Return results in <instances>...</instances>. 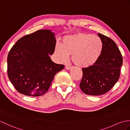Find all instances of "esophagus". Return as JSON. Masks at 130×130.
<instances>
[{"mask_svg":"<svg viewBox=\"0 0 130 130\" xmlns=\"http://www.w3.org/2000/svg\"><path fill=\"white\" fill-rule=\"evenodd\" d=\"M65 69L67 70H70L71 69V67H70V66H66L65 67Z\"/></svg>","mask_w":130,"mask_h":130,"instance_id":"34e87169","label":"esophagus"}]
</instances>
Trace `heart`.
I'll list each match as a JSON object with an SVG mask.
<instances>
[{
    "mask_svg": "<svg viewBox=\"0 0 130 130\" xmlns=\"http://www.w3.org/2000/svg\"><path fill=\"white\" fill-rule=\"evenodd\" d=\"M103 44L98 37L87 34L66 36L62 45H56L55 54L60 62H65L71 55V60L75 65L87 68L94 64L102 50Z\"/></svg>",
    "mask_w": 130,
    "mask_h": 130,
    "instance_id": "heart-1",
    "label": "heart"
}]
</instances>
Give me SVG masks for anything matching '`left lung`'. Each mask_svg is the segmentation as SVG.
I'll list each match as a JSON object with an SVG mask.
<instances>
[{
  "label": "left lung",
  "mask_w": 130,
  "mask_h": 130,
  "mask_svg": "<svg viewBox=\"0 0 130 130\" xmlns=\"http://www.w3.org/2000/svg\"><path fill=\"white\" fill-rule=\"evenodd\" d=\"M103 44L102 52L92 66L83 68L80 87L85 94L100 95L107 93L120 78L123 59L119 48L111 38L98 34Z\"/></svg>",
  "instance_id": "left-lung-1"
}]
</instances>
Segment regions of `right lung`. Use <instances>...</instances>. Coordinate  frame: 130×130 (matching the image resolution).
I'll use <instances>...</instances> for the list:
<instances>
[{
  "mask_svg": "<svg viewBox=\"0 0 130 130\" xmlns=\"http://www.w3.org/2000/svg\"><path fill=\"white\" fill-rule=\"evenodd\" d=\"M56 42L51 30L40 29L21 38L10 49L8 76L19 93L38 96L47 92L55 74L64 68L49 56L54 54Z\"/></svg>",
  "mask_w": 130,
  "mask_h": 130,
  "instance_id": "obj_1",
  "label": "right lung"
}]
</instances>
